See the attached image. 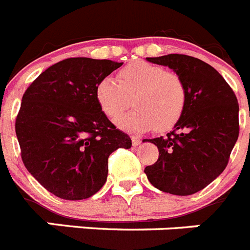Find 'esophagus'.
<instances>
[{"instance_id": "esophagus-1", "label": "esophagus", "mask_w": 250, "mask_h": 250, "mask_svg": "<svg viewBox=\"0 0 250 250\" xmlns=\"http://www.w3.org/2000/svg\"><path fill=\"white\" fill-rule=\"evenodd\" d=\"M131 141H132V145H134V146H138V145H140V143H141V140L139 136H131Z\"/></svg>"}]
</instances>
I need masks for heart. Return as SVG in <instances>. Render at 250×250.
I'll use <instances>...</instances> for the list:
<instances>
[{"label":"heart","mask_w":250,"mask_h":250,"mask_svg":"<svg viewBox=\"0 0 250 250\" xmlns=\"http://www.w3.org/2000/svg\"><path fill=\"white\" fill-rule=\"evenodd\" d=\"M132 100L135 109L115 120L116 126L130 132L167 130L182 116L187 104V86L178 74L146 61H134L116 74V81L101 79L95 99L101 111L114 119Z\"/></svg>","instance_id":"b5f03b06"}]
</instances>
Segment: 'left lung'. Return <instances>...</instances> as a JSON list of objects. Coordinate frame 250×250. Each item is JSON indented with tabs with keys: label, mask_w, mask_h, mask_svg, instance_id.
<instances>
[{
	"label": "left lung",
	"mask_w": 250,
	"mask_h": 250,
	"mask_svg": "<svg viewBox=\"0 0 250 250\" xmlns=\"http://www.w3.org/2000/svg\"><path fill=\"white\" fill-rule=\"evenodd\" d=\"M146 60L182 77L187 104L173 131L143 140L159 149L156 163L144 171L159 190L191 195L210 184L228 164L239 135L237 96L222 75L202 60L179 54Z\"/></svg>",
	"instance_id": "8db88e82"
}]
</instances>
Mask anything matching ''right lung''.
<instances>
[{
    "mask_svg": "<svg viewBox=\"0 0 250 250\" xmlns=\"http://www.w3.org/2000/svg\"><path fill=\"white\" fill-rule=\"evenodd\" d=\"M123 62L71 57L46 68L22 96L16 135L22 161L46 190L87 199L107 179V159L131 139L101 111L95 87Z\"/></svg>",
    "mask_w": 250,
    "mask_h": 250,
    "instance_id": "add662e5",
    "label": "right lung"
}]
</instances>
